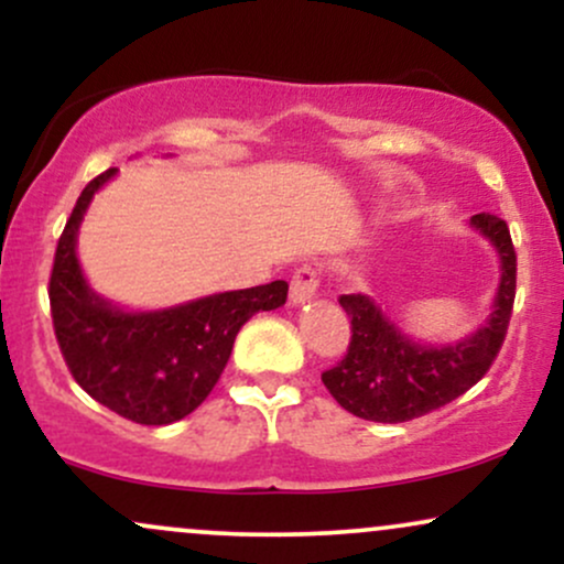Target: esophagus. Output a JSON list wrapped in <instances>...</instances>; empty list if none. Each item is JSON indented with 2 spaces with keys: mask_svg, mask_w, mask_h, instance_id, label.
<instances>
[{
  "mask_svg": "<svg viewBox=\"0 0 564 564\" xmlns=\"http://www.w3.org/2000/svg\"><path fill=\"white\" fill-rule=\"evenodd\" d=\"M318 283H321V273L313 268V264H302L300 270H296L294 278H291V304H304L310 302L315 296V291H318Z\"/></svg>",
  "mask_w": 564,
  "mask_h": 564,
  "instance_id": "1",
  "label": "esophagus"
}]
</instances>
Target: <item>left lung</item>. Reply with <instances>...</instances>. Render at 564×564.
Wrapping results in <instances>:
<instances>
[{
	"label": "left lung",
	"instance_id": "obj_1",
	"mask_svg": "<svg viewBox=\"0 0 564 564\" xmlns=\"http://www.w3.org/2000/svg\"><path fill=\"white\" fill-rule=\"evenodd\" d=\"M471 225L496 246L501 281L488 323L464 341L445 347L419 345L373 300L364 294L339 296L352 336L345 358L323 371L321 379L345 411L366 422H411L471 390L494 366L514 307L517 254L501 217L482 212L471 217Z\"/></svg>",
	"mask_w": 564,
	"mask_h": 564
}]
</instances>
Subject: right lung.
<instances>
[{
  "label": "right lung",
  "mask_w": 564,
  "mask_h": 564,
  "mask_svg": "<svg viewBox=\"0 0 564 564\" xmlns=\"http://www.w3.org/2000/svg\"><path fill=\"white\" fill-rule=\"evenodd\" d=\"M116 174L82 191L55 249L50 313L70 377L97 403L134 424L185 419L215 390L232 341L254 313L286 302L289 283L225 291L156 313H124L100 300L76 260V232L89 200Z\"/></svg>",
  "instance_id": "add662e5"
}]
</instances>
